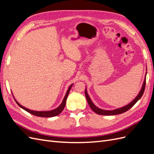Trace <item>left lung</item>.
<instances>
[{
    "instance_id": "8db88e82",
    "label": "left lung",
    "mask_w": 154,
    "mask_h": 154,
    "mask_svg": "<svg viewBox=\"0 0 154 154\" xmlns=\"http://www.w3.org/2000/svg\"><path fill=\"white\" fill-rule=\"evenodd\" d=\"M145 85H146V76H145V78H144V80L143 82V84L142 86V88L141 89V91L139 92V94L137 96V97L135 98L131 103H130L129 104H128L127 105H126L123 107H122V108H119L118 109H115L113 110H103V109H99L98 107L96 106L94 103H92V101L91 100L89 96L87 94V91L85 89V97L87 98V102H88V105L90 106L91 109L95 113L97 114H100V115H105V116H113V115H117V114H122L125 112L126 111L128 110L130 108H132V107L137 103V101L141 98L142 97L144 89H145Z\"/></svg>"
}]
</instances>
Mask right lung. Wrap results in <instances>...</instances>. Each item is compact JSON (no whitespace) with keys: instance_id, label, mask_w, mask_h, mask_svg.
<instances>
[{"instance_id":"obj_1","label":"right lung","mask_w":154,"mask_h":154,"mask_svg":"<svg viewBox=\"0 0 154 154\" xmlns=\"http://www.w3.org/2000/svg\"><path fill=\"white\" fill-rule=\"evenodd\" d=\"M72 84L68 88V90L67 91V93L66 96H65L64 98H63V100L62 101V103H61V105H60L58 108H57L54 110H51V111H34V110H31L28 109H26L25 108V107H24L23 106H22L21 105H20L19 103H18V102L16 101V103L18 105V106H20L22 109H23L24 110H25L26 111L28 112L29 113L34 115V116H39V117H43V118H51V117H54V116H58V114H60V113L62 112L63 111V109L65 106H66V100L67 98V96H68V94L69 93V91H70V89H71V88L72 87Z\"/></svg>"}]
</instances>
